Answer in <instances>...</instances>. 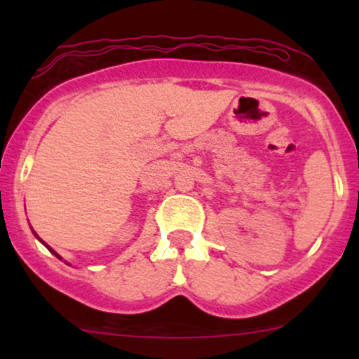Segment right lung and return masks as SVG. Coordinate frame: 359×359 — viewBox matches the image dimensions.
I'll return each instance as SVG.
<instances>
[{"instance_id": "obj_1", "label": "right lung", "mask_w": 359, "mask_h": 359, "mask_svg": "<svg viewBox=\"0 0 359 359\" xmlns=\"http://www.w3.org/2000/svg\"><path fill=\"white\" fill-rule=\"evenodd\" d=\"M32 233H34V231H32ZM34 236H36V238H38V240H39V241H41V243H43V245H45V247H46V248H48V250H50V252H52V253H53V255H55V257H57V259H60V260H62V257H60V255H59V253H57V252H55V250H52V248H50V247H48V245H46V243H45V241H43V240H41V238H39V236H38V234H36V233H34Z\"/></svg>"}]
</instances>
